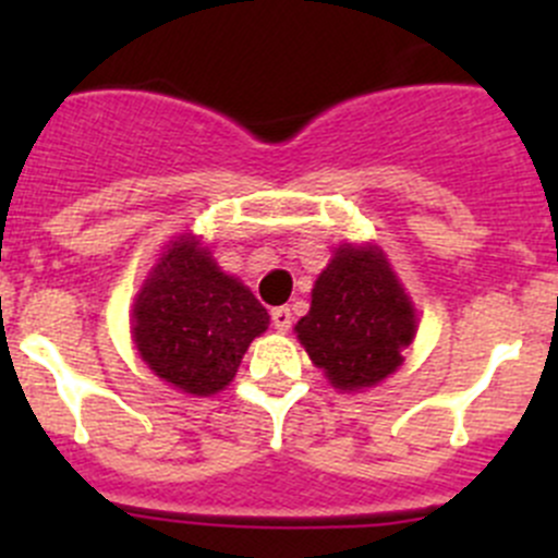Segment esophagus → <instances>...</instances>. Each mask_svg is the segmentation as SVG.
Here are the masks:
<instances>
[{"instance_id": "34e87169", "label": "esophagus", "mask_w": 558, "mask_h": 558, "mask_svg": "<svg viewBox=\"0 0 558 558\" xmlns=\"http://www.w3.org/2000/svg\"><path fill=\"white\" fill-rule=\"evenodd\" d=\"M291 320H294V315H291L289 307H275L272 311V324L278 331H289Z\"/></svg>"}]
</instances>
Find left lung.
Wrapping results in <instances>:
<instances>
[{"instance_id":"left-lung-1","label":"left lung","mask_w":558,"mask_h":558,"mask_svg":"<svg viewBox=\"0 0 558 558\" xmlns=\"http://www.w3.org/2000/svg\"><path fill=\"white\" fill-rule=\"evenodd\" d=\"M415 307L378 245H340L313 286L311 313L294 331L315 367L340 391L388 378L415 337Z\"/></svg>"}]
</instances>
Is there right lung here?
Listing matches in <instances>:
<instances>
[{
    "mask_svg": "<svg viewBox=\"0 0 558 558\" xmlns=\"http://www.w3.org/2000/svg\"><path fill=\"white\" fill-rule=\"evenodd\" d=\"M269 315L247 286L221 272L194 234H180L150 269L132 307L143 362L185 393L210 397L232 384Z\"/></svg>",
    "mask_w": 558,
    "mask_h": 558,
    "instance_id": "1",
    "label": "right lung"
}]
</instances>
